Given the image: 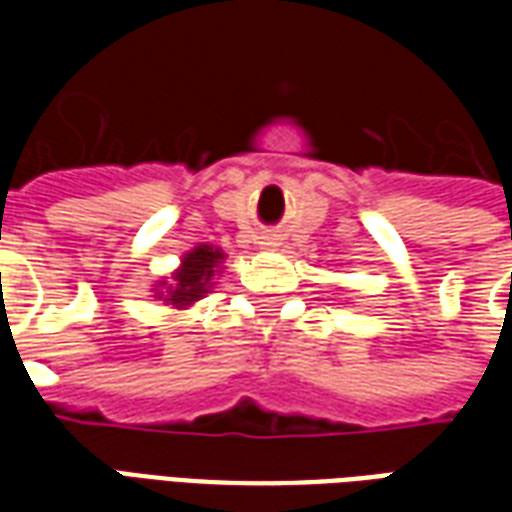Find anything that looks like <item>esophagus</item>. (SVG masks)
Returning a JSON list of instances; mask_svg holds the SVG:
<instances>
[{"instance_id":"obj_1","label":"esophagus","mask_w":512,"mask_h":512,"mask_svg":"<svg viewBox=\"0 0 512 512\" xmlns=\"http://www.w3.org/2000/svg\"><path fill=\"white\" fill-rule=\"evenodd\" d=\"M279 244H282V238H279V235H274V233H268V235H263V238H260V246H263V249H277Z\"/></svg>"}]
</instances>
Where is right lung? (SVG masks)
<instances>
[{
    "label": "right lung",
    "mask_w": 512,
    "mask_h": 512,
    "mask_svg": "<svg viewBox=\"0 0 512 512\" xmlns=\"http://www.w3.org/2000/svg\"><path fill=\"white\" fill-rule=\"evenodd\" d=\"M224 257L227 255L219 246L197 244L180 257V266L172 271V277H161L150 288L153 299L164 301L172 310H189L211 293L216 277L222 274Z\"/></svg>",
    "instance_id": "obj_1"
}]
</instances>
